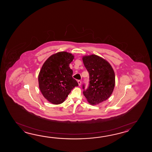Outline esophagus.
I'll return each instance as SVG.
<instances>
[{
    "label": "esophagus",
    "instance_id": "34e87169",
    "mask_svg": "<svg viewBox=\"0 0 152 152\" xmlns=\"http://www.w3.org/2000/svg\"><path fill=\"white\" fill-rule=\"evenodd\" d=\"M77 83H78V84H79V86H80L81 84V81L78 80L77 81Z\"/></svg>",
    "mask_w": 152,
    "mask_h": 152
}]
</instances>
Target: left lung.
<instances>
[{
  "instance_id": "obj_1",
  "label": "left lung",
  "mask_w": 152,
  "mask_h": 152,
  "mask_svg": "<svg viewBox=\"0 0 152 152\" xmlns=\"http://www.w3.org/2000/svg\"><path fill=\"white\" fill-rule=\"evenodd\" d=\"M83 61L90 75V85L83 92L88 102L97 105L107 99L113 92L115 75L109 62L95 54L85 55ZM83 89L85 86H83Z\"/></svg>"
}]
</instances>
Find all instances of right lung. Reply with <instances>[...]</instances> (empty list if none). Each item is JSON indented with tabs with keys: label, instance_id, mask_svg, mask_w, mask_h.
<instances>
[{
	"label": "right lung",
	"instance_id": "right-lung-1",
	"mask_svg": "<svg viewBox=\"0 0 152 152\" xmlns=\"http://www.w3.org/2000/svg\"><path fill=\"white\" fill-rule=\"evenodd\" d=\"M73 59L70 53L58 52L49 56L42 66L38 77L39 88L50 103H62L72 90L78 86L69 67Z\"/></svg>",
	"mask_w": 152,
	"mask_h": 152
}]
</instances>
